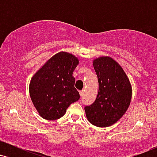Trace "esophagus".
<instances>
[{"label":"esophagus","mask_w":157,"mask_h":157,"mask_svg":"<svg viewBox=\"0 0 157 157\" xmlns=\"http://www.w3.org/2000/svg\"><path fill=\"white\" fill-rule=\"evenodd\" d=\"M79 93H80V97H82V96H83V94H84V91H83V90H81V91H79Z\"/></svg>","instance_id":"esophagus-1"}]
</instances>
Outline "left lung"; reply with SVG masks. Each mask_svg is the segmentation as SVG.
<instances>
[{
	"label": "left lung",
	"instance_id": "left-lung-1",
	"mask_svg": "<svg viewBox=\"0 0 157 157\" xmlns=\"http://www.w3.org/2000/svg\"><path fill=\"white\" fill-rule=\"evenodd\" d=\"M99 82L95 101L85 106L86 117L97 127H108L117 122L130 105L132 89L125 71L113 58L100 57L93 61Z\"/></svg>",
	"mask_w": 157,
	"mask_h": 157
}]
</instances>
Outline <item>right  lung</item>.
<instances>
[{
  "mask_svg": "<svg viewBox=\"0 0 157 157\" xmlns=\"http://www.w3.org/2000/svg\"><path fill=\"white\" fill-rule=\"evenodd\" d=\"M78 63L79 60L75 55L59 52L32 77L30 97L43 118L55 120L62 117L68 106L80 99L72 76Z\"/></svg>",
  "mask_w": 157,
  "mask_h": 157,
  "instance_id": "obj_1",
  "label": "right lung"
}]
</instances>
